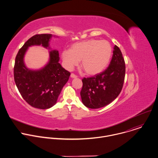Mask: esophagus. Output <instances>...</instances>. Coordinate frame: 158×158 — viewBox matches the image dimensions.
Returning a JSON list of instances; mask_svg holds the SVG:
<instances>
[{
    "mask_svg": "<svg viewBox=\"0 0 158 158\" xmlns=\"http://www.w3.org/2000/svg\"><path fill=\"white\" fill-rule=\"evenodd\" d=\"M71 78H76V77H77V76H76L74 74L72 73V74H71Z\"/></svg>",
    "mask_w": 158,
    "mask_h": 158,
    "instance_id": "1",
    "label": "esophagus"
}]
</instances>
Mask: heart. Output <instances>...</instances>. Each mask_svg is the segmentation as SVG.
Segmentation results:
<instances>
[{
	"instance_id": "b5f03b06",
	"label": "heart",
	"mask_w": 158,
	"mask_h": 158,
	"mask_svg": "<svg viewBox=\"0 0 158 158\" xmlns=\"http://www.w3.org/2000/svg\"><path fill=\"white\" fill-rule=\"evenodd\" d=\"M112 47L106 40L90 39L73 44L61 53L65 67L71 70L81 61V68L89 76H96L108 66Z\"/></svg>"
}]
</instances>
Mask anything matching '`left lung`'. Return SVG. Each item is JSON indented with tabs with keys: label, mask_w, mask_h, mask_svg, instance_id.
<instances>
[{
	"label": "left lung",
	"mask_w": 158,
	"mask_h": 158,
	"mask_svg": "<svg viewBox=\"0 0 158 158\" xmlns=\"http://www.w3.org/2000/svg\"><path fill=\"white\" fill-rule=\"evenodd\" d=\"M126 74L125 61L122 52L114 45L109 66L103 72L91 77H84L81 91L83 104L87 108L104 107L119 95L123 87Z\"/></svg>",
	"instance_id": "obj_1"
}]
</instances>
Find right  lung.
<instances>
[{
    "instance_id": "add662e5",
    "label": "right lung",
    "mask_w": 158,
    "mask_h": 158,
    "mask_svg": "<svg viewBox=\"0 0 158 158\" xmlns=\"http://www.w3.org/2000/svg\"><path fill=\"white\" fill-rule=\"evenodd\" d=\"M52 36L48 34H36L28 39L18 51L14 66L15 82L22 97L32 107L42 110L56 104L70 76V73L59 63L58 51L50 47ZM34 45H41L51 50L48 63L36 70L27 68L23 61L28 48Z\"/></svg>"
}]
</instances>
